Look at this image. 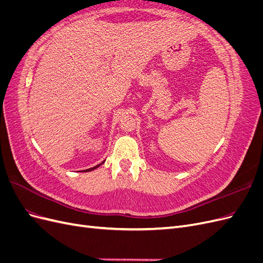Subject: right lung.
<instances>
[{"instance_id":"add662e5","label":"right lung","mask_w":263,"mask_h":263,"mask_svg":"<svg viewBox=\"0 0 263 263\" xmlns=\"http://www.w3.org/2000/svg\"><path fill=\"white\" fill-rule=\"evenodd\" d=\"M105 162V160L104 161H102L100 164H98V165H95V166H93V168H90V169H86V170H83V172H89V171H93L94 169H97V168H99V166L101 165V164H103Z\"/></svg>"}]
</instances>
